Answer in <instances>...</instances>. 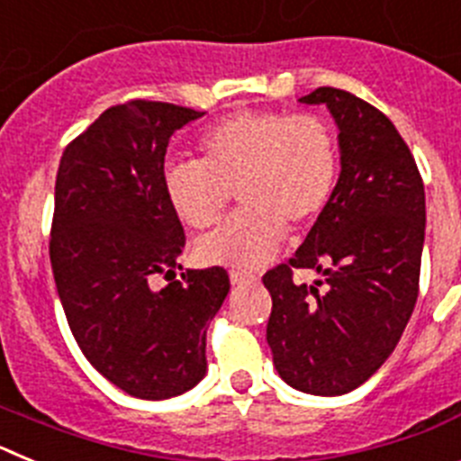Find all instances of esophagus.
Here are the masks:
<instances>
[{
	"label": "esophagus",
	"mask_w": 461,
	"mask_h": 461,
	"mask_svg": "<svg viewBox=\"0 0 461 461\" xmlns=\"http://www.w3.org/2000/svg\"><path fill=\"white\" fill-rule=\"evenodd\" d=\"M254 275H247V272H230V284H233V286H244V284H254Z\"/></svg>",
	"instance_id": "1"
}]
</instances>
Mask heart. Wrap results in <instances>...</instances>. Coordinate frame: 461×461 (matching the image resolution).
<instances>
[{
	"instance_id": "b5f03b06",
	"label": "heart",
	"mask_w": 461,
	"mask_h": 461,
	"mask_svg": "<svg viewBox=\"0 0 461 461\" xmlns=\"http://www.w3.org/2000/svg\"><path fill=\"white\" fill-rule=\"evenodd\" d=\"M198 152L201 161L164 168L166 198L177 219L203 230L223 217L233 194L242 205L195 242L203 266H266L286 240V223L316 221L339 180L337 136L319 115L242 110L207 129Z\"/></svg>"
}]
</instances>
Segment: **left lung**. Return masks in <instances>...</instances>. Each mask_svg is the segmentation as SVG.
Returning a JSON list of instances; mask_svg holds the SVG:
<instances>
[{
	"mask_svg": "<svg viewBox=\"0 0 461 461\" xmlns=\"http://www.w3.org/2000/svg\"><path fill=\"white\" fill-rule=\"evenodd\" d=\"M300 104L330 110L341 173L295 258L263 276L272 295L267 344L291 388L335 397L378 372L413 313L425 186L404 138L367 101L319 87ZM293 267H312L326 286L295 285Z\"/></svg>",
	"mask_w": 461,
	"mask_h": 461,
	"instance_id": "obj_1",
	"label": "left lung"
}]
</instances>
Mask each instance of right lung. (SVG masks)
<instances>
[{
    "instance_id": "1",
    "label": "right lung",
    "mask_w": 461,
    "mask_h": 461,
    "mask_svg": "<svg viewBox=\"0 0 461 461\" xmlns=\"http://www.w3.org/2000/svg\"><path fill=\"white\" fill-rule=\"evenodd\" d=\"M203 115L161 101L113 105L57 170L50 263L68 328L92 367L138 399L203 381L207 325L230 291L223 267L175 279L185 228L166 198L164 158L173 133ZM157 276L169 286L154 287Z\"/></svg>"
}]
</instances>
